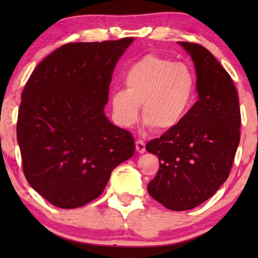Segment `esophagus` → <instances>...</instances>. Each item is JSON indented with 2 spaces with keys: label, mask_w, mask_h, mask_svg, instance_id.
Masks as SVG:
<instances>
[{
  "label": "esophagus",
  "mask_w": 258,
  "mask_h": 258,
  "mask_svg": "<svg viewBox=\"0 0 258 258\" xmlns=\"http://www.w3.org/2000/svg\"><path fill=\"white\" fill-rule=\"evenodd\" d=\"M135 144H136V150H137V153L143 154L144 151H146V143H144L142 140H137Z\"/></svg>",
  "instance_id": "obj_1"
}]
</instances>
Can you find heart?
<instances>
[{
	"mask_svg": "<svg viewBox=\"0 0 258 258\" xmlns=\"http://www.w3.org/2000/svg\"><path fill=\"white\" fill-rule=\"evenodd\" d=\"M125 90L111 94L112 118L130 128L142 118L158 132L175 128L185 117L196 93L195 75L188 66L156 55H146L129 67L123 77Z\"/></svg>",
	"mask_w": 258,
	"mask_h": 258,
	"instance_id": "obj_1",
	"label": "heart"
}]
</instances>
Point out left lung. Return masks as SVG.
Masks as SVG:
<instances>
[{
	"instance_id": "obj_1",
	"label": "left lung",
	"mask_w": 258,
	"mask_h": 258,
	"mask_svg": "<svg viewBox=\"0 0 258 258\" xmlns=\"http://www.w3.org/2000/svg\"><path fill=\"white\" fill-rule=\"evenodd\" d=\"M178 44L195 66L199 101L146 149L160 161L148 192L167 209L184 211L206 202L227 181L239 143L241 111L235 84L215 56L197 43Z\"/></svg>"
}]
</instances>
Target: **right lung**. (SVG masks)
I'll use <instances>...</instances> for the list:
<instances>
[{
    "instance_id": "1",
    "label": "right lung",
    "mask_w": 258,
    "mask_h": 258,
    "mask_svg": "<svg viewBox=\"0 0 258 258\" xmlns=\"http://www.w3.org/2000/svg\"><path fill=\"white\" fill-rule=\"evenodd\" d=\"M133 41L62 45L24 87L17 117L23 172L52 206L74 209L97 199L135 153L132 134L104 114L116 63Z\"/></svg>"
}]
</instances>
